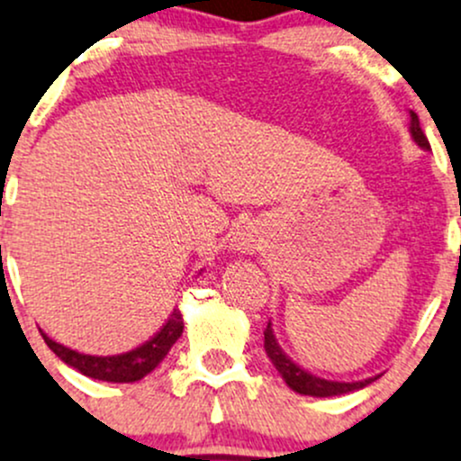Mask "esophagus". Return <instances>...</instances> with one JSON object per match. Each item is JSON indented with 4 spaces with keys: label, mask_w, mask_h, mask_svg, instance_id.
Here are the masks:
<instances>
[{
    "label": "esophagus",
    "mask_w": 461,
    "mask_h": 461,
    "mask_svg": "<svg viewBox=\"0 0 461 461\" xmlns=\"http://www.w3.org/2000/svg\"><path fill=\"white\" fill-rule=\"evenodd\" d=\"M231 247H234L236 251H254L256 249V236L254 231H251V227H239V230L231 234Z\"/></svg>",
    "instance_id": "esophagus-1"
}]
</instances>
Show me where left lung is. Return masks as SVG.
<instances>
[{
  "label": "left lung",
  "mask_w": 461,
  "mask_h": 461,
  "mask_svg": "<svg viewBox=\"0 0 461 461\" xmlns=\"http://www.w3.org/2000/svg\"><path fill=\"white\" fill-rule=\"evenodd\" d=\"M411 134H413L415 143L420 148L430 149L429 139L420 128V119L418 114L411 113ZM265 351H267L269 360L274 362V366L278 369L283 380L287 382L289 389H294L295 393L300 395H313V397H331V395H342V393H351V391L357 389H365L366 384H371L375 377H369V380H362V382H331V380H322V377L312 375L309 371L300 369L295 362L289 360L287 356L283 353V348L278 347L276 342L274 331H271V322H267V329H265Z\"/></svg>",
  "instance_id": "8db88e82"
}]
</instances>
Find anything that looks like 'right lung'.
I'll list each match as a JSON object with an SVG mask.
<instances>
[{"mask_svg":"<svg viewBox=\"0 0 461 461\" xmlns=\"http://www.w3.org/2000/svg\"><path fill=\"white\" fill-rule=\"evenodd\" d=\"M181 312L174 309L172 316L167 318V322L163 324V329L152 338V340L132 348V351L121 353V356H86V353L72 351V348L50 340L46 333H41V336L43 340H46V345L57 353V357H61L68 366L81 371L84 375L104 382H137L148 375L149 371L157 369L158 362L167 356V351L172 348L174 342L181 338Z\"/></svg>","mask_w":461,"mask_h":461,"instance_id":"1","label":"right lung"}]
</instances>
